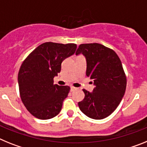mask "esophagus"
<instances>
[{
    "label": "esophagus",
    "mask_w": 147,
    "mask_h": 147,
    "mask_svg": "<svg viewBox=\"0 0 147 147\" xmlns=\"http://www.w3.org/2000/svg\"><path fill=\"white\" fill-rule=\"evenodd\" d=\"M70 89H71V91L73 92V91H75V90H76V89H77V88L74 87V86H71V87H70Z\"/></svg>",
    "instance_id": "34e87169"
}]
</instances>
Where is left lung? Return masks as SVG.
Returning <instances> with one entry per match:
<instances>
[{"instance_id":"8db88e82","label":"left lung","mask_w":147,"mask_h":147,"mask_svg":"<svg viewBox=\"0 0 147 147\" xmlns=\"http://www.w3.org/2000/svg\"><path fill=\"white\" fill-rule=\"evenodd\" d=\"M86 59V75L94 81L92 92L83 89L85 97L78 107L89 118L100 120L110 115L121 103L127 86V77L118 55L100 43L81 44L76 55Z\"/></svg>"}]
</instances>
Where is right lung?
<instances>
[{"label": "right lung", "mask_w": 147, "mask_h": 147, "mask_svg": "<svg viewBox=\"0 0 147 147\" xmlns=\"http://www.w3.org/2000/svg\"><path fill=\"white\" fill-rule=\"evenodd\" d=\"M76 48L75 43L46 42L23 61L18 77L20 96L35 118L50 119L61 112L70 87L54 84L53 78L61 72L62 61L72 55Z\"/></svg>", "instance_id": "add662e5"}]
</instances>
